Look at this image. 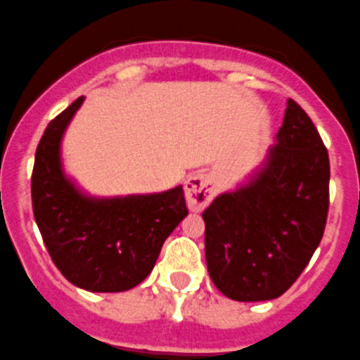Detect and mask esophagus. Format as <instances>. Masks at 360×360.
I'll use <instances>...</instances> for the list:
<instances>
[{"instance_id": "1", "label": "esophagus", "mask_w": 360, "mask_h": 360, "mask_svg": "<svg viewBox=\"0 0 360 360\" xmlns=\"http://www.w3.org/2000/svg\"><path fill=\"white\" fill-rule=\"evenodd\" d=\"M215 194L214 178L207 173H194L186 180L187 205L193 212H200L207 207Z\"/></svg>"}]
</instances>
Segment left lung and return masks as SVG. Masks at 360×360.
<instances>
[{"label": "left lung", "mask_w": 360, "mask_h": 360, "mask_svg": "<svg viewBox=\"0 0 360 360\" xmlns=\"http://www.w3.org/2000/svg\"><path fill=\"white\" fill-rule=\"evenodd\" d=\"M330 164L316 127L288 98L263 166L203 212L205 256L219 292L238 302L281 297L323 237Z\"/></svg>", "instance_id": "obj_1"}]
</instances>
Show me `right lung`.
I'll return each mask as SVG.
<instances>
[{
    "label": "right lung",
    "instance_id": "1",
    "mask_svg": "<svg viewBox=\"0 0 360 360\" xmlns=\"http://www.w3.org/2000/svg\"><path fill=\"white\" fill-rule=\"evenodd\" d=\"M84 97L51 120L37 146L33 215L54 265L88 292H127L148 277L164 240L189 214L182 186L157 194L94 198L65 174L61 139Z\"/></svg>",
    "mask_w": 360,
    "mask_h": 360
}]
</instances>
